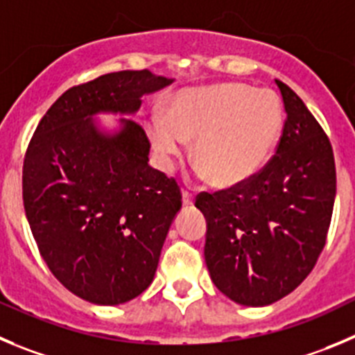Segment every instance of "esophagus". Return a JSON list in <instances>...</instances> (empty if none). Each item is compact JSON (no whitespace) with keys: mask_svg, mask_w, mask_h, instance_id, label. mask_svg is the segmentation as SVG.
Instances as JSON below:
<instances>
[{"mask_svg":"<svg viewBox=\"0 0 355 355\" xmlns=\"http://www.w3.org/2000/svg\"><path fill=\"white\" fill-rule=\"evenodd\" d=\"M182 203L185 205V207H189V205H193L194 203V196L193 193H189V191H182Z\"/></svg>","mask_w":355,"mask_h":355,"instance_id":"1","label":"esophagus"}]
</instances>
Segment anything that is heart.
Masks as SVG:
<instances>
[{"label":"heart","mask_w":355,"mask_h":355,"mask_svg":"<svg viewBox=\"0 0 355 355\" xmlns=\"http://www.w3.org/2000/svg\"><path fill=\"white\" fill-rule=\"evenodd\" d=\"M147 135L162 166L193 141V161L215 187H236L259 173L284 129L282 101L268 89L240 82L178 91L164 117L148 119Z\"/></svg>","instance_id":"b5f03b06"}]
</instances>
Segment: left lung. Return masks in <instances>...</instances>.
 <instances>
[{"instance_id": "obj_1", "label": "left lung", "mask_w": 355, "mask_h": 355, "mask_svg": "<svg viewBox=\"0 0 355 355\" xmlns=\"http://www.w3.org/2000/svg\"><path fill=\"white\" fill-rule=\"evenodd\" d=\"M275 82L287 119L273 157L241 185L196 198L207 218L211 280L245 306L282 300L308 277L326 245L336 196L329 138L300 96Z\"/></svg>"}]
</instances>
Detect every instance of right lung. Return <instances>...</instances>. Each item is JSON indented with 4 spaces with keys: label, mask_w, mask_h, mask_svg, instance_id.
I'll use <instances>...</instances> for the list:
<instances>
[{
    "label": "right lung",
    "mask_w": 355,
    "mask_h": 355,
    "mask_svg": "<svg viewBox=\"0 0 355 355\" xmlns=\"http://www.w3.org/2000/svg\"><path fill=\"white\" fill-rule=\"evenodd\" d=\"M148 69L68 89L40 121L22 168V200L49 270L75 296L121 304L154 280L182 208L175 178L148 166L150 141L132 119L101 131L96 114H137L141 96L171 84Z\"/></svg>",
    "instance_id": "1"
}]
</instances>
